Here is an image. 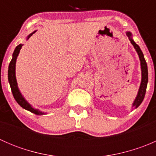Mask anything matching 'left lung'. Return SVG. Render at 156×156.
<instances>
[{"label": "left lung", "instance_id": "1", "mask_svg": "<svg viewBox=\"0 0 156 156\" xmlns=\"http://www.w3.org/2000/svg\"><path fill=\"white\" fill-rule=\"evenodd\" d=\"M127 36L128 37L129 40H130V43L133 46V48L136 50V53H137L138 56H139L140 61V66H141V73H142V79H141L140 86L139 90H138V94L136 95V99H135L134 102L133 103V106L132 107H134L135 108H137L142 103L143 100H144V97H145L146 87H147L148 83V69H147V64L144 59V53H143L142 50H140V47L136 44L134 42V41L132 39V34L130 31H127L126 32Z\"/></svg>", "mask_w": 156, "mask_h": 156}]
</instances>
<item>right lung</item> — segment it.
Wrapping results in <instances>:
<instances>
[{
    "label": "right lung",
    "mask_w": 156,
    "mask_h": 156,
    "mask_svg": "<svg viewBox=\"0 0 156 156\" xmlns=\"http://www.w3.org/2000/svg\"><path fill=\"white\" fill-rule=\"evenodd\" d=\"M36 31H34V32L31 33L29 36L27 37V40ZM23 46V44H19L16 48L14 50L13 53H12V58L11 59L10 65H9L8 68V81L10 83V85L11 87V90H12V95H13L14 99L16 100V101L18 103V104L20 105L21 107H23L25 109L28 110V111L34 113V114L37 115H44V112H42L40 110L36 109V108H33L31 106V105H30L29 103L26 100V99L24 98L22 94L20 93V90L18 88V85H17V81L16 78V62L17 56H18L19 53H20V50H21L22 47Z\"/></svg>",
    "instance_id": "obj_1"
}]
</instances>
